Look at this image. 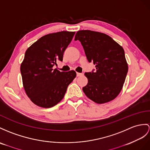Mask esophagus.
<instances>
[{
	"mask_svg": "<svg viewBox=\"0 0 150 150\" xmlns=\"http://www.w3.org/2000/svg\"><path fill=\"white\" fill-rule=\"evenodd\" d=\"M76 75H77V76L78 77V76H82V75H83V74H82V73L77 72V73H76Z\"/></svg>",
	"mask_w": 150,
	"mask_h": 150,
	"instance_id": "1",
	"label": "esophagus"
}]
</instances>
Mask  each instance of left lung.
<instances>
[{
  "label": "left lung",
  "mask_w": 150,
  "mask_h": 150,
  "mask_svg": "<svg viewBox=\"0 0 150 150\" xmlns=\"http://www.w3.org/2000/svg\"><path fill=\"white\" fill-rule=\"evenodd\" d=\"M74 40L81 42L88 60L96 67V71L85 73L88 83L83 88L84 93L97 104L115 99L121 92L128 72L123 47L110 36L92 30L77 32Z\"/></svg>",
  "instance_id": "8db88e82"
}]
</instances>
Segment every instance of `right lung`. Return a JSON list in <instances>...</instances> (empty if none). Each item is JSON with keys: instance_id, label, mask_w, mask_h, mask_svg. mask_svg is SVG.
Masks as SVG:
<instances>
[{"instance_id": "add662e5", "label": "right lung", "mask_w": 150, "mask_h": 150, "mask_svg": "<svg viewBox=\"0 0 150 150\" xmlns=\"http://www.w3.org/2000/svg\"><path fill=\"white\" fill-rule=\"evenodd\" d=\"M74 34L62 31L45 35L25 52L20 66L23 88L30 100L39 107L49 108L60 103L76 78L74 71L53 69L57 61L63 60L64 52Z\"/></svg>"}]
</instances>
